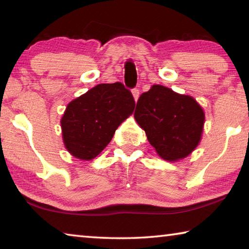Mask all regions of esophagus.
<instances>
[{"label": "esophagus", "mask_w": 249, "mask_h": 249, "mask_svg": "<svg viewBox=\"0 0 249 249\" xmlns=\"http://www.w3.org/2000/svg\"><path fill=\"white\" fill-rule=\"evenodd\" d=\"M132 93H133V96H134V100L137 101L138 98H140V90H138L137 88H135V89L132 90Z\"/></svg>", "instance_id": "1"}]
</instances>
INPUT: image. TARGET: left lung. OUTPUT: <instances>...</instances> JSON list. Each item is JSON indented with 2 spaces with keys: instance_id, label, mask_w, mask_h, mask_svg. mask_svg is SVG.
I'll use <instances>...</instances> for the list:
<instances>
[{
  "instance_id": "left-lung-1",
  "label": "left lung",
  "mask_w": 249,
  "mask_h": 249,
  "mask_svg": "<svg viewBox=\"0 0 249 249\" xmlns=\"http://www.w3.org/2000/svg\"><path fill=\"white\" fill-rule=\"evenodd\" d=\"M134 117L162 159L177 161L199 145L204 112L189 95L155 84L137 101Z\"/></svg>"
}]
</instances>
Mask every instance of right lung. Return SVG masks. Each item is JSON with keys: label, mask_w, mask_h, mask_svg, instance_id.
<instances>
[{"label": "right lung", "mask_w": 249, "mask_h": 249, "mask_svg": "<svg viewBox=\"0 0 249 249\" xmlns=\"http://www.w3.org/2000/svg\"><path fill=\"white\" fill-rule=\"evenodd\" d=\"M135 101L123 83H102L68 104L61 119L62 138L75 158H95L116 128L132 114Z\"/></svg>", "instance_id": "add662e5"}]
</instances>
